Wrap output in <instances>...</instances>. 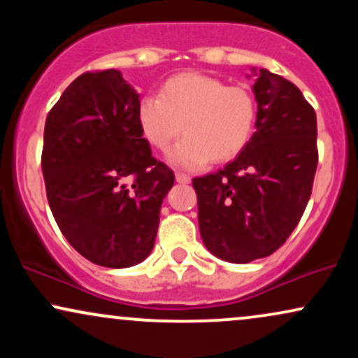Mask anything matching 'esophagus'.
<instances>
[{"mask_svg": "<svg viewBox=\"0 0 358 358\" xmlns=\"http://www.w3.org/2000/svg\"><path fill=\"white\" fill-rule=\"evenodd\" d=\"M175 178H176V182H178L180 185H187V183L192 182L190 176H188L187 173H182V171H176Z\"/></svg>", "mask_w": 358, "mask_h": 358, "instance_id": "1", "label": "esophagus"}]
</instances>
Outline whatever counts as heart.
Returning <instances> with one entry per match:
<instances>
[{
  "instance_id": "1",
  "label": "heart",
  "mask_w": 358,
  "mask_h": 358,
  "mask_svg": "<svg viewBox=\"0 0 358 358\" xmlns=\"http://www.w3.org/2000/svg\"><path fill=\"white\" fill-rule=\"evenodd\" d=\"M143 134L165 151L185 136L170 159L183 168L208 162H231L248 146L256 122V102L245 89L227 85L199 72L176 73L162 84L159 96L143 97L138 106Z\"/></svg>"
}]
</instances>
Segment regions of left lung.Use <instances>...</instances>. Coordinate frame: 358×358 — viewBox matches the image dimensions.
<instances>
[{
    "label": "left lung",
    "mask_w": 358,
    "mask_h": 358,
    "mask_svg": "<svg viewBox=\"0 0 358 358\" xmlns=\"http://www.w3.org/2000/svg\"><path fill=\"white\" fill-rule=\"evenodd\" d=\"M256 76V133L234 162L192 182L205 248L236 264L285 244L305 212L318 165L315 109L285 77L266 69Z\"/></svg>",
    "instance_id": "1"
}]
</instances>
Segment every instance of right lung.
<instances>
[{"label": "right lung", "instance_id": "1", "mask_svg": "<svg viewBox=\"0 0 358 358\" xmlns=\"http://www.w3.org/2000/svg\"><path fill=\"white\" fill-rule=\"evenodd\" d=\"M139 94L121 72H85L45 121L42 171L57 225L94 264L121 269L150 256L173 171L151 155Z\"/></svg>", "mask_w": 358, "mask_h": 358}]
</instances>
